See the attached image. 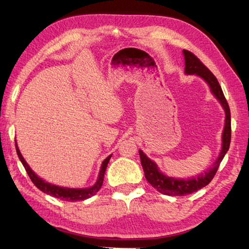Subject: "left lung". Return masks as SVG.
<instances>
[{
  "label": "left lung",
  "mask_w": 249,
  "mask_h": 249,
  "mask_svg": "<svg viewBox=\"0 0 249 249\" xmlns=\"http://www.w3.org/2000/svg\"><path fill=\"white\" fill-rule=\"evenodd\" d=\"M184 53V59H185V68L184 71L187 74H197L200 75L201 78H203L206 82L209 83V86L212 90L213 94L216 96L217 100L220 101L223 107L225 109V127L224 132H223V146L221 154L216 159V161L214 162L212 168H210L208 171H205L204 174L199 175L197 178H191V179H175L170 178V177H167L163 174H161L158 170L157 165L154 161L147 157V156L140 150V156H141V161L142 169L145 172L146 180L153 185L155 189H157L162 195L167 196H182L187 195H191V193L200 190L205 185H208L212 179L215 176L216 171L220 167V163L224 158L225 154L230 148L231 144V111L229 103L223 93L222 88L218 83L217 79L215 78L211 71L206 68L203 62H202L199 58H197L195 53H192L189 50L183 49Z\"/></svg>",
  "instance_id": "obj_1"
}]
</instances>
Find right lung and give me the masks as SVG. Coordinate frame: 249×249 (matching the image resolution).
Returning <instances> with one entry per match:
<instances>
[{"instance_id":"1","label":"right lung","mask_w":249,"mask_h":249,"mask_svg":"<svg viewBox=\"0 0 249 249\" xmlns=\"http://www.w3.org/2000/svg\"><path fill=\"white\" fill-rule=\"evenodd\" d=\"M15 146H16V153H18V158L20 161H22L25 170H26L27 175L29 176V178H31V180L33 181V183L35 184L40 191L47 193V195H49V196L58 197V199H60V200L71 201V202L89 199V197L94 196L95 193L100 190L101 187H102V183H103L105 169H107V163L109 161V158H111V156H112V155L108 156V157L103 161L102 167H101V170H100V174H99L98 181H96V183L94 185H92L91 188H87V189H70V188H61V187H58V185L45 182L43 179H40L39 177H37V175H35V172H34L31 168H29L27 162L24 160L23 156H22V154H20V151L18 147V144H16V142H15Z\"/></svg>"}]
</instances>
